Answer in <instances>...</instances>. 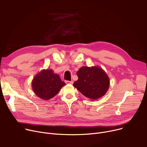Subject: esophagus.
<instances>
[{"instance_id": "esophagus-1", "label": "esophagus", "mask_w": 147, "mask_h": 147, "mask_svg": "<svg viewBox=\"0 0 147 147\" xmlns=\"http://www.w3.org/2000/svg\"><path fill=\"white\" fill-rule=\"evenodd\" d=\"M66 83H68V84H73V80H71V81H66Z\"/></svg>"}]
</instances>
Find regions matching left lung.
Here are the masks:
<instances>
[{
    "instance_id": "left-lung-1",
    "label": "left lung",
    "mask_w": 147,
    "mask_h": 147,
    "mask_svg": "<svg viewBox=\"0 0 147 147\" xmlns=\"http://www.w3.org/2000/svg\"><path fill=\"white\" fill-rule=\"evenodd\" d=\"M77 75L78 80L74 83V87L92 101L102 97L109 89L110 79L100 67L83 66Z\"/></svg>"
}]
</instances>
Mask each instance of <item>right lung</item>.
Wrapping results in <instances>:
<instances>
[{
	"label": "right lung",
	"mask_w": 147,
	"mask_h": 147,
	"mask_svg": "<svg viewBox=\"0 0 147 147\" xmlns=\"http://www.w3.org/2000/svg\"><path fill=\"white\" fill-rule=\"evenodd\" d=\"M65 83L55 74L52 69H42L37 74L32 82V86L35 94L43 100H49L55 96Z\"/></svg>",
	"instance_id": "right-lung-1"
}]
</instances>
